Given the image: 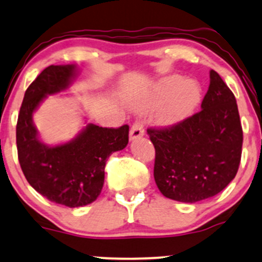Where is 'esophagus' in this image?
Instances as JSON below:
<instances>
[{
	"label": "esophagus",
	"instance_id": "obj_1",
	"mask_svg": "<svg viewBox=\"0 0 262 262\" xmlns=\"http://www.w3.org/2000/svg\"><path fill=\"white\" fill-rule=\"evenodd\" d=\"M144 135V124L140 121H135L132 125L130 132H129V139L130 140H137Z\"/></svg>",
	"mask_w": 262,
	"mask_h": 262
}]
</instances>
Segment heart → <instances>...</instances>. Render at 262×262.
I'll use <instances>...</instances> for the list:
<instances>
[{
  "instance_id": "b5f03b06",
  "label": "heart",
  "mask_w": 262,
  "mask_h": 262,
  "mask_svg": "<svg viewBox=\"0 0 262 262\" xmlns=\"http://www.w3.org/2000/svg\"><path fill=\"white\" fill-rule=\"evenodd\" d=\"M202 98L200 84L193 81H184L181 76H169L162 79L156 87L154 95L141 107H154L163 104L160 118L163 123H175L184 120L196 110Z\"/></svg>"
}]
</instances>
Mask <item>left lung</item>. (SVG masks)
I'll list each match as a JSON object with an SVG mask.
<instances>
[{"instance_id": "8db88e82", "label": "left lung", "mask_w": 262, "mask_h": 262, "mask_svg": "<svg viewBox=\"0 0 262 262\" xmlns=\"http://www.w3.org/2000/svg\"><path fill=\"white\" fill-rule=\"evenodd\" d=\"M202 110L167 128H148L162 194L194 203L224 190L241 163L243 130L236 98L214 70Z\"/></svg>"}]
</instances>
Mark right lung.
Listing matches in <instances>:
<instances>
[{
	"label": "right lung",
	"mask_w": 262,
	"mask_h": 262,
	"mask_svg": "<svg viewBox=\"0 0 262 262\" xmlns=\"http://www.w3.org/2000/svg\"><path fill=\"white\" fill-rule=\"evenodd\" d=\"M77 76L75 65H51L26 89L16 122V148L28 183L54 203L76 208L97 200L107 158L128 144L129 125L89 123L74 140L48 146L37 137L32 114L47 95L65 91Z\"/></svg>",
	"instance_id": "right-lung-1"
}]
</instances>
